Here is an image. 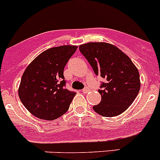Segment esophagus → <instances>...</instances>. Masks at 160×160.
I'll list each match as a JSON object with an SVG mask.
<instances>
[{
  "label": "esophagus",
  "mask_w": 160,
  "mask_h": 160,
  "mask_svg": "<svg viewBox=\"0 0 160 160\" xmlns=\"http://www.w3.org/2000/svg\"><path fill=\"white\" fill-rule=\"evenodd\" d=\"M90 90V89L88 88V87H85L84 89L82 90V93H84V94H86V93H87Z\"/></svg>",
  "instance_id": "34e87169"
}]
</instances>
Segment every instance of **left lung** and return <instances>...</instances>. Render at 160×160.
Masks as SVG:
<instances>
[{"label": "left lung", "mask_w": 160, "mask_h": 160, "mask_svg": "<svg viewBox=\"0 0 160 160\" xmlns=\"http://www.w3.org/2000/svg\"><path fill=\"white\" fill-rule=\"evenodd\" d=\"M96 75L105 78L101 85L102 100L94 106L104 117L119 115L132 104L140 89L139 73L128 55L107 42H89L79 46Z\"/></svg>", "instance_id": "left-lung-1"}]
</instances>
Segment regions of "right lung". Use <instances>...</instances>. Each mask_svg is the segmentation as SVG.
Masks as SVG:
<instances>
[{
  "mask_svg": "<svg viewBox=\"0 0 160 160\" xmlns=\"http://www.w3.org/2000/svg\"><path fill=\"white\" fill-rule=\"evenodd\" d=\"M77 48L62 46L48 49L26 67L18 95L32 115L41 119L54 120L68 111L76 93L65 87L63 71Z\"/></svg>",
  "mask_w": 160,
  "mask_h": 160,
  "instance_id": "obj_1",
  "label": "right lung"
}]
</instances>
